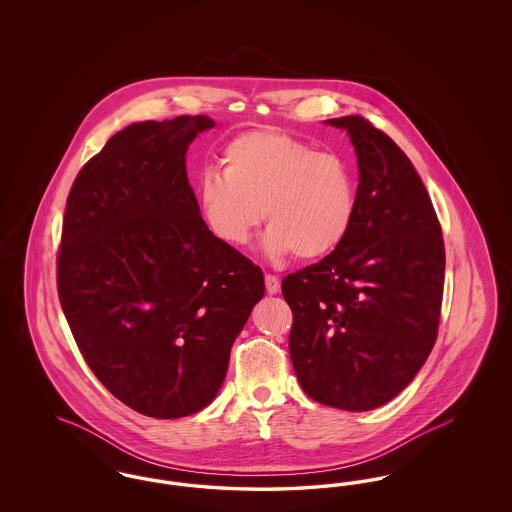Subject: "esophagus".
I'll return each instance as SVG.
<instances>
[{
  "label": "esophagus",
  "instance_id": "34e87169",
  "mask_svg": "<svg viewBox=\"0 0 512 512\" xmlns=\"http://www.w3.org/2000/svg\"><path fill=\"white\" fill-rule=\"evenodd\" d=\"M265 286H267V292L270 293V295H276V293L280 292V280H278V276L267 274V276H265Z\"/></svg>",
  "mask_w": 512,
  "mask_h": 512
}]
</instances>
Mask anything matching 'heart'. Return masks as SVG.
Returning a JSON list of instances; mask_svg holds the SVG:
<instances>
[{
	"mask_svg": "<svg viewBox=\"0 0 512 512\" xmlns=\"http://www.w3.org/2000/svg\"><path fill=\"white\" fill-rule=\"evenodd\" d=\"M220 165L222 172L201 178L199 207L224 244H247L263 211L270 224L263 245L274 259H322L347 238L357 182L340 153L317 151L284 132L249 130L226 144Z\"/></svg>",
	"mask_w": 512,
	"mask_h": 512,
	"instance_id": "heart-1",
	"label": "heart"
}]
</instances>
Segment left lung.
Segmentation results:
<instances>
[{
	"instance_id": "left-lung-1",
	"label": "left lung",
	"mask_w": 512,
	"mask_h": 512,
	"mask_svg": "<svg viewBox=\"0 0 512 512\" xmlns=\"http://www.w3.org/2000/svg\"><path fill=\"white\" fill-rule=\"evenodd\" d=\"M357 153V211L347 238L282 282L290 357L303 391L363 413L405 390L438 338L445 249L413 163L363 117L324 121Z\"/></svg>"
}]
</instances>
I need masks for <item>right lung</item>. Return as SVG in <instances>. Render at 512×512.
<instances>
[{"instance_id": "1", "label": "right lung", "mask_w": 512, "mask_h": 512, "mask_svg": "<svg viewBox=\"0 0 512 512\" xmlns=\"http://www.w3.org/2000/svg\"><path fill=\"white\" fill-rule=\"evenodd\" d=\"M209 117L134 122L74 180L57 290L99 382L136 413L180 418L207 407L265 276L207 228L186 151Z\"/></svg>"}]
</instances>
